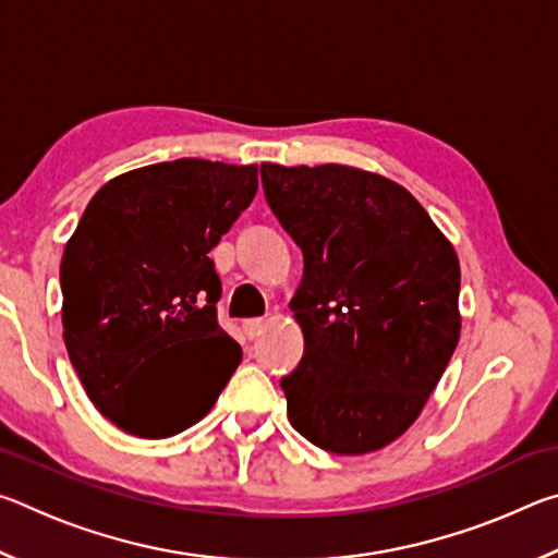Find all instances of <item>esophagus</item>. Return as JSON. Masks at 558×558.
<instances>
[{
    "label": "esophagus",
    "instance_id": "obj_1",
    "mask_svg": "<svg viewBox=\"0 0 558 558\" xmlns=\"http://www.w3.org/2000/svg\"><path fill=\"white\" fill-rule=\"evenodd\" d=\"M263 329H266V319H245L243 323V335L248 339L260 337Z\"/></svg>",
    "mask_w": 558,
    "mask_h": 558
}]
</instances>
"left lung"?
<instances>
[{
    "label": "left lung",
    "mask_w": 558,
    "mask_h": 558,
    "mask_svg": "<svg viewBox=\"0 0 558 558\" xmlns=\"http://www.w3.org/2000/svg\"><path fill=\"white\" fill-rule=\"evenodd\" d=\"M270 211L305 260L290 310L305 337L282 376L288 418L337 456L418 418L460 339V263L401 184L344 165H260Z\"/></svg>",
    "instance_id": "left-lung-1"
}]
</instances>
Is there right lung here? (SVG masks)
<instances>
[{
	"label": "right lung",
	"mask_w": 558,
	"mask_h": 558,
	"mask_svg": "<svg viewBox=\"0 0 558 558\" xmlns=\"http://www.w3.org/2000/svg\"><path fill=\"white\" fill-rule=\"evenodd\" d=\"M258 192V167L174 159L110 179L61 258L63 339L93 405L137 438L211 411L241 347L216 319L209 251Z\"/></svg>",
	"instance_id": "right-lung-1"
}]
</instances>
